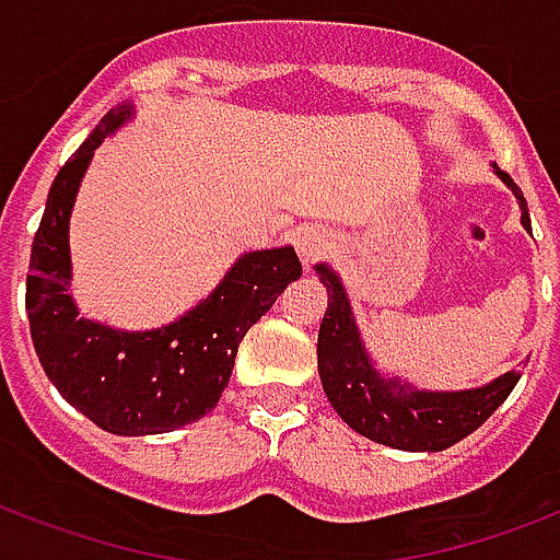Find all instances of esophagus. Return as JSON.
<instances>
[{"label": "esophagus", "instance_id": "esophagus-1", "mask_svg": "<svg viewBox=\"0 0 560 560\" xmlns=\"http://www.w3.org/2000/svg\"><path fill=\"white\" fill-rule=\"evenodd\" d=\"M293 246L300 252V258L305 267H312L314 260L326 258L329 252L335 248V234L329 228L323 225H305L296 231V237H293Z\"/></svg>", "mask_w": 560, "mask_h": 560}]
</instances>
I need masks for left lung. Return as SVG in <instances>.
I'll use <instances>...</instances> for the list:
<instances>
[{"label":"left lung","instance_id":"left-lung-1","mask_svg":"<svg viewBox=\"0 0 560 560\" xmlns=\"http://www.w3.org/2000/svg\"><path fill=\"white\" fill-rule=\"evenodd\" d=\"M492 172L516 196L523 210V228L532 231L523 189L499 165H492ZM314 272L329 293L317 335V371L323 392L335 412L371 442L397 451H445L475 433L508 400L513 385L520 383V374L508 371L478 388L430 392L395 374H385L364 347L341 276L329 264H314Z\"/></svg>","mask_w":560,"mask_h":560}]
</instances>
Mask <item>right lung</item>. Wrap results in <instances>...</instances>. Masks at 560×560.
Segmentation results:
<instances>
[{
    "label": "right lung",
    "mask_w": 560,
    "mask_h": 560,
    "mask_svg": "<svg viewBox=\"0 0 560 560\" xmlns=\"http://www.w3.org/2000/svg\"><path fill=\"white\" fill-rule=\"evenodd\" d=\"M136 109L103 115L49 186L32 243L26 312L35 353L70 407L115 436H153L192 424L219 404L243 335L302 276L293 246L243 252L205 300L156 329H115L80 317L70 296V213L103 139Z\"/></svg>",
    "instance_id": "right-lung-1"
}]
</instances>
